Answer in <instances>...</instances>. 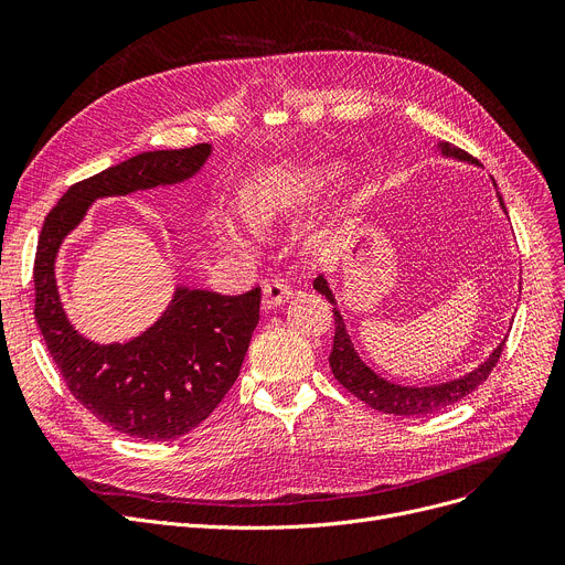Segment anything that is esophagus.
Segmentation results:
<instances>
[{"label":"esophagus","instance_id":"34e87169","mask_svg":"<svg viewBox=\"0 0 565 565\" xmlns=\"http://www.w3.org/2000/svg\"><path fill=\"white\" fill-rule=\"evenodd\" d=\"M292 298V288L284 279H270L263 286V305L270 309Z\"/></svg>","mask_w":565,"mask_h":565}]
</instances>
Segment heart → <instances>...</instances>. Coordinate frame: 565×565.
Segmentation results:
<instances>
[{
  "mask_svg": "<svg viewBox=\"0 0 565 565\" xmlns=\"http://www.w3.org/2000/svg\"><path fill=\"white\" fill-rule=\"evenodd\" d=\"M322 183L318 171H273L263 173L245 194V213L254 224H270L290 205L307 199ZM233 243H241V233L224 226Z\"/></svg>",
  "mask_w": 565,
  "mask_h": 565,
  "instance_id": "heart-1",
  "label": "heart"
}]
</instances>
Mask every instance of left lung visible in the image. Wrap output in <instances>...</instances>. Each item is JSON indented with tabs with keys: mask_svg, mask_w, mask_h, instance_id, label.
<instances>
[{
	"mask_svg": "<svg viewBox=\"0 0 565 565\" xmlns=\"http://www.w3.org/2000/svg\"><path fill=\"white\" fill-rule=\"evenodd\" d=\"M441 151H444V156H454L458 160L477 162L467 151H462V148H458L454 143H444ZM499 201H501V196H499ZM501 207L507 211L503 201H501ZM313 286L318 292H322L324 298L334 305L332 292L322 277H318L313 281ZM332 313H334V345L330 352V369H332L334 377L352 396H358L360 401H364L366 405H371L377 412L396 414V417H422V414H435L444 407L462 401L467 394L479 390V384H483L488 380V375L492 373V369L497 366V362L501 358L503 345H507V341L499 343V348L490 354V360L486 364H481L477 371L460 377V380L435 384V387H398V384H394V382L377 377L360 360V354L352 348V341L345 332L343 318L337 311V307L332 309Z\"/></svg>",
	"mask_w": 565,
	"mask_h": 565,
	"instance_id": "8db88e82",
	"label": "left lung"
}]
</instances>
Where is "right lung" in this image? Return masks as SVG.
<instances>
[{
    "label": "right lung",
    "instance_id": "obj_1",
    "mask_svg": "<svg viewBox=\"0 0 565 565\" xmlns=\"http://www.w3.org/2000/svg\"><path fill=\"white\" fill-rule=\"evenodd\" d=\"M211 156L196 143L153 151L109 167L68 188L47 213L34 258V316L68 392L105 426L151 441L175 439L211 417L241 373L258 324L260 288L245 295L175 292L156 328L126 345H94L68 324L54 286V256L64 235L98 196L178 183Z\"/></svg>",
    "mask_w": 565,
    "mask_h": 565
}]
</instances>
